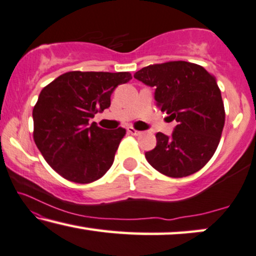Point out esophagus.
I'll list each match as a JSON object with an SVG mask.
<instances>
[{"label":"esophagus","instance_id":"1","mask_svg":"<svg viewBox=\"0 0 256 256\" xmlns=\"http://www.w3.org/2000/svg\"><path fill=\"white\" fill-rule=\"evenodd\" d=\"M128 132L132 136H140V134H142V132L138 131V130H136L134 128H132V126L128 128Z\"/></svg>","mask_w":256,"mask_h":256}]
</instances>
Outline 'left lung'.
Listing matches in <instances>:
<instances>
[{"label": "left lung", "instance_id": "obj_1", "mask_svg": "<svg viewBox=\"0 0 256 256\" xmlns=\"http://www.w3.org/2000/svg\"><path fill=\"white\" fill-rule=\"evenodd\" d=\"M134 78L156 88L158 106L178 122L170 136L156 133V146L145 153L146 160L169 178L198 172L214 154L225 124L216 78L200 64L186 61L150 64Z\"/></svg>", "mask_w": 256, "mask_h": 256}]
</instances>
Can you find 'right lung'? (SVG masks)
Here are the masks:
<instances>
[{"mask_svg": "<svg viewBox=\"0 0 256 256\" xmlns=\"http://www.w3.org/2000/svg\"><path fill=\"white\" fill-rule=\"evenodd\" d=\"M132 78L128 72H67L42 88L32 111L34 139L42 156L64 178L92 183L114 164L126 130L106 131L89 125L110 106L117 86Z\"/></svg>", "mask_w": 256, "mask_h": 256, "instance_id": "obj_1", "label": "right lung"}]
</instances>
